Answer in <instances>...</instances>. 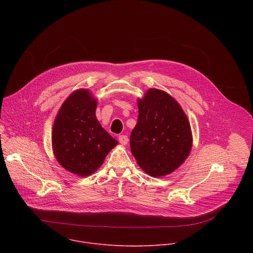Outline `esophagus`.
Returning a JSON list of instances; mask_svg holds the SVG:
<instances>
[{"label": "esophagus", "mask_w": 253, "mask_h": 253, "mask_svg": "<svg viewBox=\"0 0 253 253\" xmlns=\"http://www.w3.org/2000/svg\"><path fill=\"white\" fill-rule=\"evenodd\" d=\"M128 137L126 136V135H121V136H119V142H120V144H122V145H127V143H128Z\"/></svg>", "instance_id": "1"}]
</instances>
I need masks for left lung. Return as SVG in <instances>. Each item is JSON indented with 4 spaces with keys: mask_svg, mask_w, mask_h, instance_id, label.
Wrapping results in <instances>:
<instances>
[{
    "mask_svg": "<svg viewBox=\"0 0 253 253\" xmlns=\"http://www.w3.org/2000/svg\"><path fill=\"white\" fill-rule=\"evenodd\" d=\"M138 121L130 136L131 153L152 177L181 166L192 148V132L182 107L167 92L150 88L137 100Z\"/></svg>",
    "mask_w": 253,
    "mask_h": 253,
    "instance_id": "left-lung-1",
    "label": "left lung"
}]
</instances>
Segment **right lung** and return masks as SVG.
Instances as JSON below:
<instances>
[{"instance_id":"1","label":"right lung","mask_w":253,"mask_h":253,"mask_svg":"<svg viewBox=\"0 0 253 253\" xmlns=\"http://www.w3.org/2000/svg\"><path fill=\"white\" fill-rule=\"evenodd\" d=\"M97 99L78 89L64 101L52 128V148L58 163L81 177L93 174L116 145L96 118Z\"/></svg>"}]
</instances>
